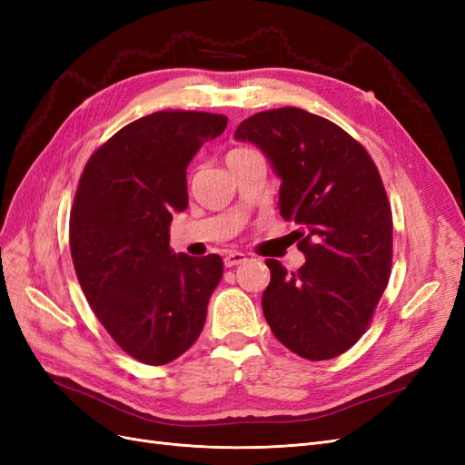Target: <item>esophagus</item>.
Listing matches in <instances>:
<instances>
[{
	"mask_svg": "<svg viewBox=\"0 0 465 465\" xmlns=\"http://www.w3.org/2000/svg\"><path fill=\"white\" fill-rule=\"evenodd\" d=\"M248 258H246V254H242V252H236V250H232V252H227V254H224V265L227 267H234V265H238V263H244Z\"/></svg>",
	"mask_w": 465,
	"mask_h": 465,
	"instance_id": "1",
	"label": "esophagus"
}]
</instances>
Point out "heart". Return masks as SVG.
I'll return each instance as SVG.
<instances>
[{
	"label": "heart",
	"mask_w": 465,
	"mask_h": 465,
	"mask_svg": "<svg viewBox=\"0 0 465 465\" xmlns=\"http://www.w3.org/2000/svg\"><path fill=\"white\" fill-rule=\"evenodd\" d=\"M250 157H262V154L252 147H236V149L229 151L227 161L232 163V161H242V159H250Z\"/></svg>",
	"instance_id": "heart-1"
}]
</instances>
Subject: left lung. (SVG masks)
<instances>
[{"label":"left lung","instance_id":"obj_1","mask_svg":"<svg viewBox=\"0 0 465 465\" xmlns=\"http://www.w3.org/2000/svg\"><path fill=\"white\" fill-rule=\"evenodd\" d=\"M234 137L272 161L279 213L301 227L306 256L297 272L265 260L267 323L302 359L345 353L367 331L391 273V209L372 157L337 124L294 106L258 112Z\"/></svg>","mask_w":465,"mask_h":465}]
</instances>
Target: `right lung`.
I'll return each instance as SVG.
<instances>
[{"label": "right lung", "instance_id": "right-lung-1", "mask_svg": "<svg viewBox=\"0 0 465 465\" xmlns=\"http://www.w3.org/2000/svg\"><path fill=\"white\" fill-rule=\"evenodd\" d=\"M227 122L211 112H153L83 168L69 213L75 273L98 322L139 362L178 359L203 330L223 260L174 254L168 227L188 207V163Z\"/></svg>", "mask_w": 465, "mask_h": 465}]
</instances>
